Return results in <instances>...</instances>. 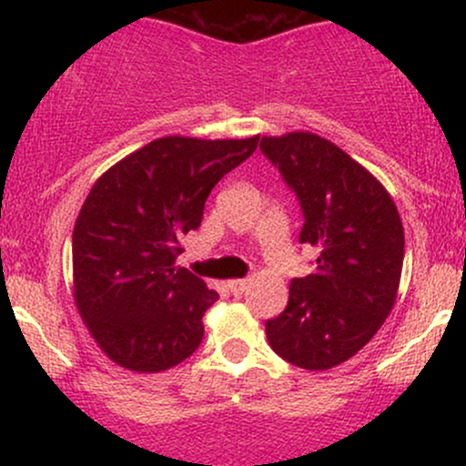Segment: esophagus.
I'll list each match as a JSON object with an SVG mask.
<instances>
[{
  "label": "esophagus",
  "mask_w": 466,
  "mask_h": 466,
  "mask_svg": "<svg viewBox=\"0 0 466 466\" xmlns=\"http://www.w3.org/2000/svg\"><path fill=\"white\" fill-rule=\"evenodd\" d=\"M249 287V280H245V278H238V280H229V291L234 293V296H243L245 291H248Z\"/></svg>",
  "instance_id": "34e87169"
}]
</instances>
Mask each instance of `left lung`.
<instances>
[{
	"instance_id": "left-lung-1",
	"label": "left lung",
	"mask_w": 466,
	"mask_h": 466,
	"mask_svg": "<svg viewBox=\"0 0 466 466\" xmlns=\"http://www.w3.org/2000/svg\"><path fill=\"white\" fill-rule=\"evenodd\" d=\"M260 151L300 201V243L318 249L313 274L293 278L287 309L267 319L269 346L304 370L357 355L397 300L403 223L381 181L333 142L296 131L263 137Z\"/></svg>"
}]
</instances>
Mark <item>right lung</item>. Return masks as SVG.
<instances>
[{"label":"right lung","mask_w":466,"mask_h":466,"mask_svg":"<svg viewBox=\"0 0 466 466\" xmlns=\"http://www.w3.org/2000/svg\"><path fill=\"white\" fill-rule=\"evenodd\" d=\"M168 136L127 155L94 184L72 234L74 300L89 333L127 370L162 372L199 349L218 293L175 265L208 195L258 147Z\"/></svg>","instance_id":"right-lung-1"}]
</instances>
